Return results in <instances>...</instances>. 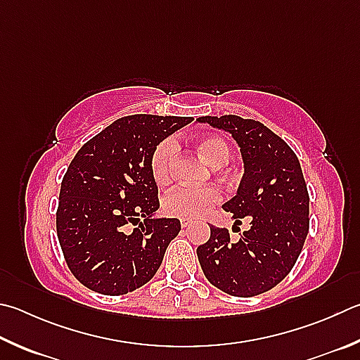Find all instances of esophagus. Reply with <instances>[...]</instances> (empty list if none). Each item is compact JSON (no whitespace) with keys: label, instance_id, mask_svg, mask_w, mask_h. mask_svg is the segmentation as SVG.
I'll use <instances>...</instances> for the list:
<instances>
[{"label":"esophagus","instance_id":"1","mask_svg":"<svg viewBox=\"0 0 360 360\" xmlns=\"http://www.w3.org/2000/svg\"><path fill=\"white\" fill-rule=\"evenodd\" d=\"M192 225V220H187V219H181V226L182 228H187Z\"/></svg>","mask_w":360,"mask_h":360}]
</instances>
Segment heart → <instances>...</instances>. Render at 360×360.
<instances>
[{"label": "heart", "instance_id": "b5f03b06", "mask_svg": "<svg viewBox=\"0 0 360 360\" xmlns=\"http://www.w3.org/2000/svg\"><path fill=\"white\" fill-rule=\"evenodd\" d=\"M197 149L201 158L212 167H224L230 160V146L215 135L201 136L197 140ZM178 155V143L167 139L159 143L151 158V173L154 181L163 186L173 178V163ZM221 193L217 187H188L181 186L173 188L163 198V211L172 217L195 219L205 215L214 205H217Z\"/></svg>", "mask_w": 360, "mask_h": 360}]
</instances>
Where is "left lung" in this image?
<instances>
[{"label":"left lung","mask_w":360,"mask_h":360,"mask_svg":"<svg viewBox=\"0 0 360 360\" xmlns=\"http://www.w3.org/2000/svg\"><path fill=\"white\" fill-rule=\"evenodd\" d=\"M198 122L230 132L240 148L244 176L224 209L250 217V230L231 243L225 228L211 226V238L197 248L206 278L238 297L269 291L288 276L309 233V192L292 149L255 120L236 115L201 116Z\"/></svg>","instance_id":"left-lung-1"}]
</instances>
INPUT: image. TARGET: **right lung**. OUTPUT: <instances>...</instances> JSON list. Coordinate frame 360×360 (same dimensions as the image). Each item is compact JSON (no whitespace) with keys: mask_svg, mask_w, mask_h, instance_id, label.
<instances>
[{"mask_svg":"<svg viewBox=\"0 0 360 360\" xmlns=\"http://www.w3.org/2000/svg\"><path fill=\"white\" fill-rule=\"evenodd\" d=\"M192 121L191 116L120 117L70 162L61 182L56 231L70 272L86 288L120 296L158 272L181 221L153 219L160 205L151 158L160 141ZM129 223L139 228L127 233Z\"/></svg>","mask_w":360,"mask_h":360,"instance_id":"right-lung-1","label":"right lung"}]
</instances>
